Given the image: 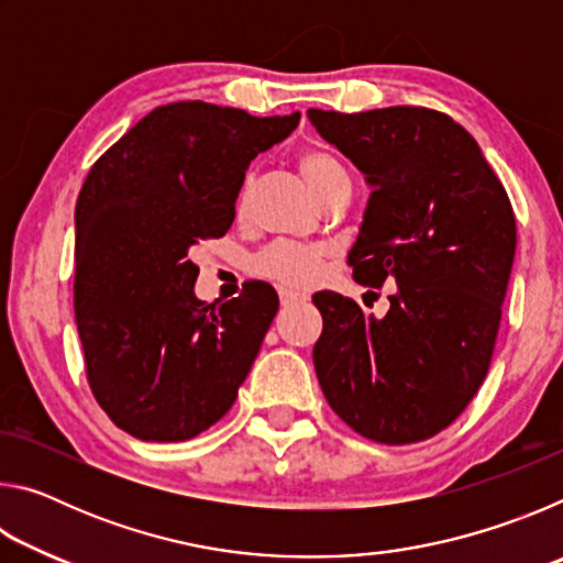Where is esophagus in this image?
I'll use <instances>...</instances> for the list:
<instances>
[{"mask_svg":"<svg viewBox=\"0 0 563 563\" xmlns=\"http://www.w3.org/2000/svg\"><path fill=\"white\" fill-rule=\"evenodd\" d=\"M278 295H280V302L283 305H292V302L308 300V295L300 292V290H292V288H278Z\"/></svg>","mask_w":563,"mask_h":563,"instance_id":"obj_1","label":"esophagus"}]
</instances>
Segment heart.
<instances>
[{
	"mask_svg": "<svg viewBox=\"0 0 563 563\" xmlns=\"http://www.w3.org/2000/svg\"><path fill=\"white\" fill-rule=\"evenodd\" d=\"M295 164L316 196L322 198L330 188L338 184H345L347 174L340 166V161L330 154V151L320 146H305L295 156ZM251 176L243 178L241 188L235 196V213L243 218L247 213V203H251ZM328 247L320 243H298V241H275L268 247L255 255L253 268L263 278H271L280 285H308L320 275L322 263H325Z\"/></svg>",
	"mask_w": 563,
	"mask_h": 563,
	"instance_id": "b5f03b06",
	"label": "heart"
}]
</instances>
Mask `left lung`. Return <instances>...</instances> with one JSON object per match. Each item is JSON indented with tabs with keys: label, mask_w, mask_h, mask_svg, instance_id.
Instances as JSON below:
<instances>
[{
	"label": "left lung",
	"mask_w": 563,
	"mask_h": 563,
	"mask_svg": "<svg viewBox=\"0 0 563 563\" xmlns=\"http://www.w3.org/2000/svg\"><path fill=\"white\" fill-rule=\"evenodd\" d=\"M308 119L373 186L347 258L355 280L397 285L383 320L340 292L312 295L322 395L367 440H430L487 377L517 251L509 196L442 111L310 109Z\"/></svg>",
	"instance_id": "1"
}]
</instances>
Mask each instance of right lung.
Here are the masks:
<instances>
[{"mask_svg": "<svg viewBox=\"0 0 563 563\" xmlns=\"http://www.w3.org/2000/svg\"><path fill=\"white\" fill-rule=\"evenodd\" d=\"M206 101L146 113L91 166L76 201L74 312L87 379L136 440L184 442L233 407L278 312L268 283L196 298L190 247L225 235L251 161L298 126Z\"/></svg>", "mask_w": 563, "mask_h": 563, "instance_id": "add662e5", "label": "right lung"}]
</instances>
